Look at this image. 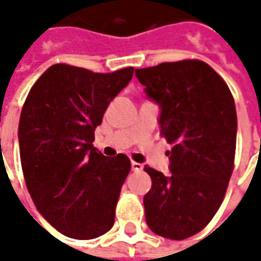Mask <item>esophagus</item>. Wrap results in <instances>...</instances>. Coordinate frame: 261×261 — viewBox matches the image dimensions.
<instances>
[{
  "label": "esophagus",
  "mask_w": 261,
  "mask_h": 261,
  "mask_svg": "<svg viewBox=\"0 0 261 261\" xmlns=\"http://www.w3.org/2000/svg\"><path fill=\"white\" fill-rule=\"evenodd\" d=\"M131 169L134 172H141L144 169V166L141 164H137V162H131Z\"/></svg>",
  "instance_id": "34e87169"
}]
</instances>
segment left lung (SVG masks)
<instances>
[{
    "label": "left lung",
    "mask_w": 261,
    "mask_h": 261,
    "mask_svg": "<svg viewBox=\"0 0 261 261\" xmlns=\"http://www.w3.org/2000/svg\"><path fill=\"white\" fill-rule=\"evenodd\" d=\"M145 95L159 106L169 175L145 166L152 179L144 196L149 229L181 241L205 226L218 211L233 170L238 119L225 81L198 60L136 69Z\"/></svg>",
    "instance_id": "obj_1"
}]
</instances>
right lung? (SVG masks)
<instances>
[{
    "label": "right lung",
    "instance_id": "right-lung-1",
    "mask_svg": "<svg viewBox=\"0 0 261 261\" xmlns=\"http://www.w3.org/2000/svg\"><path fill=\"white\" fill-rule=\"evenodd\" d=\"M133 74V67L95 74L54 64L22 108L18 138L26 187L43 218L68 238L95 239L114 224L131 162L124 153L99 152L95 128Z\"/></svg>",
    "mask_w": 261,
    "mask_h": 261
}]
</instances>
